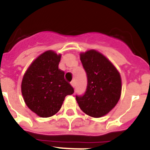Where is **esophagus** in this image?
<instances>
[{"label":"esophagus","mask_w":150,"mask_h":150,"mask_svg":"<svg viewBox=\"0 0 150 150\" xmlns=\"http://www.w3.org/2000/svg\"><path fill=\"white\" fill-rule=\"evenodd\" d=\"M71 85L74 88V87H75V81H74V80H73V81H71Z\"/></svg>","instance_id":"34e87169"}]
</instances>
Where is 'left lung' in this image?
<instances>
[{
  "instance_id": "obj_1",
  "label": "left lung",
  "mask_w": 150,
  "mask_h": 150,
  "mask_svg": "<svg viewBox=\"0 0 150 150\" xmlns=\"http://www.w3.org/2000/svg\"><path fill=\"white\" fill-rule=\"evenodd\" d=\"M86 73L87 86L83 95H76L80 109L92 117L104 116L116 106L121 95L120 73L108 59L95 50L80 55Z\"/></svg>"
}]
</instances>
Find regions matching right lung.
<instances>
[{
  "label": "right lung",
  "mask_w": 150,
  "mask_h": 150,
  "mask_svg": "<svg viewBox=\"0 0 150 150\" xmlns=\"http://www.w3.org/2000/svg\"><path fill=\"white\" fill-rule=\"evenodd\" d=\"M61 55L46 51L34 61L23 76L22 93L26 105L41 117H50L59 111L74 88L59 69Z\"/></svg>",
  "instance_id": "right-lung-1"
}]
</instances>
